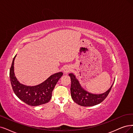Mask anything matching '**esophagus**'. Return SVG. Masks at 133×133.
Segmentation results:
<instances>
[{
  "label": "esophagus",
  "mask_w": 133,
  "mask_h": 133,
  "mask_svg": "<svg viewBox=\"0 0 133 133\" xmlns=\"http://www.w3.org/2000/svg\"><path fill=\"white\" fill-rule=\"evenodd\" d=\"M71 71V68L70 66H66L63 69V72L65 73H67Z\"/></svg>",
  "instance_id": "obj_1"
}]
</instances>
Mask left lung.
<instances>
[{
    "label": "left lung",
    "mask_w": 133,
    "mask_h": 133,
    "mask_svg": "<svg viewBox=\"0 0 133 133\" xmlns=\"http://www.w3.org/2000/svg\"><path fill=\"white\" fill-rule=\"evenodd\" d=\"M71 79V94L73 100L76 104L82 106H92L99 104L104 101L111 91L112 85L110 89L100 94H94L88 92L81 87L79 81L73 73L69 75Z\"/></svg>",
    "instance_id": "left-lung-1"
}]
</instances>
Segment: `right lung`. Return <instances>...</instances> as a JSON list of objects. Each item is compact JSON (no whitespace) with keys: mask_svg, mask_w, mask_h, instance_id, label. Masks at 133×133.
Wrapping results in <instances>:
<instances>
[{"mask_svg":"<svg viewBox=\"0 0 133 133\" xmlns=\"http://www.w3.org/2000/svg\"><path fill=\"white\" fill-rule=\"evenodd\" d=\"M16 56L13 58L10 70V79L15 94L21 101L30 106H36L48 102L51 98L53 89L63 73L60 72L55 73L37 85L27 86L22 84L15 76L14 65Z\"/></svg>","mask_w":133,"mask_h":133,"instance_id":"add662e5","label":"right lung"}]
</instances>
